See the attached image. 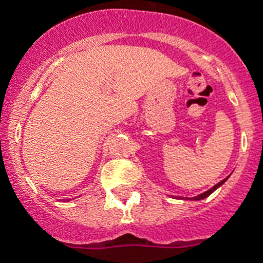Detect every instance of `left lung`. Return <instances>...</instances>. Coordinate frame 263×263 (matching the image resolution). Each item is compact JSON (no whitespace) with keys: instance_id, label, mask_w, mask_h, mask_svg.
Listing matches in <instances>:
<instances>
[{"instance_id":"left-lung-1","label":"left lung","mask_w":263,"mask_h":263,"mask_svg":"<svg viewBox=\"0 0 263 263\" xmlns=\"http://www.w3.org/2000/svg\"><path fill=\"white\" fill-rule=\"evenodd\" d=\"M229 176H231V175H229ZM229 176H228V177H225L224 180H221L220 183H217L216 185H213V187L210 188V190H208V191H204L203 194H199V195L194 196V198H185V199H190V200H200V199H204V198H208V196L210 195V194H213V192L216 191L217 188H220L221 185H222V184H224L225 181H227V180L229 179ZM173 198H179V196H173ZM180 199H184V198H181V196H180Z\"/></svg>"}]
</instances>
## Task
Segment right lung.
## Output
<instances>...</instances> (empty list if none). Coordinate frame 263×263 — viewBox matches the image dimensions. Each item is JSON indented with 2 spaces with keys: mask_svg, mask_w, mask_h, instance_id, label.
Segmentation results:
<instances>
[{
  "mask_svg": "<svg viewBox=\"0 0 263 263\" xmlns=\"http://www.w3.org/2000/svg\"><path fill=\"white\" fill-rule=\"evenodd\" d=\"M68 200H71V199H64V202H68Z\"/></svg>",
  "mask_w": 263,
  "mask_h": 263,
  "instance_id": "obj_1",
  "label": "right lung"
}]
</instances>
